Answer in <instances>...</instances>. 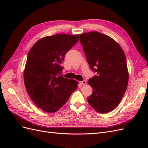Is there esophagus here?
<instances>
[{
    "label": "esophagus",
    "mask_w": 148,
    "mask_h": 148,
    "mask_svg": "<svg viewBox=\"0 0 148 148\" xmlns=\"http://www.w3.org/2000/svg\"><path fill=\"white\" fill-rule=\"evenodd\" d=\"M79 83L81 84L82 85H85V84H86V81H85V80H83V81H82V82H80Z\"/></svg>",
    "instance_id": "obj_1"
}]
</instances>
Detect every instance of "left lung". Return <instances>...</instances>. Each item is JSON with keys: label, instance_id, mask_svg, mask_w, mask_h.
Masks as SVG:
<instances>
[{"label": "left lung", "instance_id": "obj_1", "mask_svg": "<svg viewBox=\"0 0 148 148\" xmlns=\"http://www.w3.org/2000/svg\"><path fill=\"white\" fill-rule=\"evenodd\" d=\"M79 41L89 66L97 73L88 82L92 88L88 102L98 112H109L118 106L127 88L125 53L114 39L98 31L81 34Z\"/></svg>", "mask_w": 148, "mask_h": 148}]
</instances>
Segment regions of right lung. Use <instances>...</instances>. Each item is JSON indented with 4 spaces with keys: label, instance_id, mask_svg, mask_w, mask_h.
I'll return each instance as SVG.
<instances>
[{
    "label": "right lung",
    "instance_id": "obj_1",
    "mask_svg": "<svg viewBox=\"0 0 148 148\" xmlns=\"http://www.w3.org/2000/svg\"><path fill=\"white\" fill-rule=\"evenodd\" d=\"M79 34H59L39 39L28 53L23 72L29 97L39 108L56 112L78 88L76 80L60 73L65 53L77 44Z\"/></svg>",
    "mask_w": 148,
    "mask_h": 148
}]
</instances>
